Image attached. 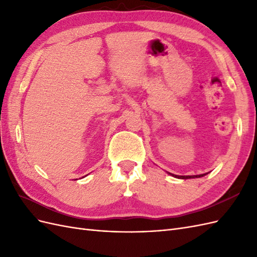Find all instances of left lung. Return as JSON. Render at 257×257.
I'll use <instances>...</instances> for the list:
<instances>
[{
    "label": "left lung",
    "instance_id": "8db88e82",
    "mask_svg": "<svg viewBox=\"0 0 257 257\" xmlns=\"http://www.w3.org/2000/svg\"><path fill=\"white\" fill-rule=\"evenodd\" d=\"M169 175H172L173 177H175V178H178V179H191V178H200V177H204V176H206V175H208V173H206V174H203V175H196V176H177V175H173V174H170V173H168Z\"/></svg>",
    "mask_w": 257,
    "mask_h": 257
}]
</instances>
